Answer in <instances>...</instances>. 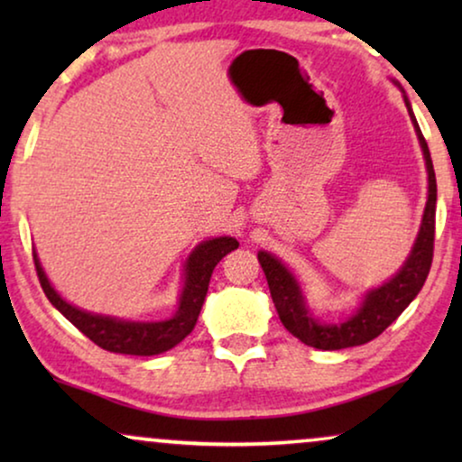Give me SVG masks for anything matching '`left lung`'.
Instances as JSON below:
<instances>
[{
  "instance_id": "obj_1",
  "label": "left lung",
  "mask_w": 462,
  "mask_h": 462,
  "mask_svg": "<svg viewBox=\"0 0 462 462\" xmlns=\"http://www.w3.org/2000/svg\"><path fill=\"white\" fill-rule=\"evenodd\" d=\"M406 106L412 117V124L416 128V136H419L422 155H425V166L429 174V195L425 214H422V223L419 237H416L414 248L410 252L408 261L403 267L391 277L387 283L381 288L370 290L364 296V302L359 305L356 313L343 324H321L313 318L309 311L305 296L300 292L299 282L294 275L283 267L282 261L271 256L269 252H258V263L267 277L271 299L275 302L277 315H280L282 324L286 326L290 334H294L300 343L315 349L324 351H337L346 349V346H357L364 343H370L378 334H383L393 321L400 318L414 296L420 292L422 283H425L429 269L433 263V242H435V201H438V182H435V170L431 162V153H429L427 141L416 124V117L412 113L406 98Z\"/></svg>"
}]
</instances>
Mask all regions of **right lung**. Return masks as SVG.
<instances>
[{
    "label": "right lung",
    "mask_w": 462,
    "mask_h": 462,
    "mask_svg": "<svg viewBox=\"0 0 462 462\" xmlns=\"http://www.w3.org/2000/svg\"><path fill=\"white\" fill-rule=\"evenodd\" d=\"M237 245V239L233 237H214L201 242L191 252L185 264V286H182L180 292L179 309H176L174 318L166 321H124L117 318H106V315L81 311V309L69 305L52 288L35 252L33 261L37 277H40L48 300L79 332H84L92 343H97L100 349L124 353V356H160V353L172 349L182 338L191 334L195 324H198L201 305L206 300L214 267L220 263V258L236 250Z\"/></svg>",
    "instance_id": "1"
}]
</instances>
